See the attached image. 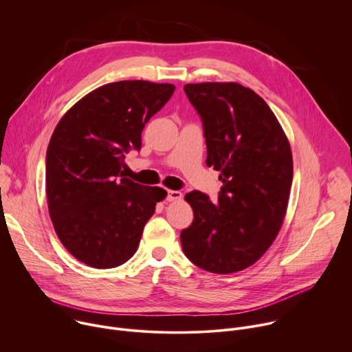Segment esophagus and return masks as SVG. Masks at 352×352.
<instances>
[{
    "mask_svg": "<svg viewBox=\"0 0 352 352\" xmlns=\"http://www.w3.org/2000/svg\"><path fill=\"white\" fill-rule=\"evenodd\" d=\"M182 193L179 190H168L167 193V200L168 202H175V200H181Z\"/></svg>",
    "mask_w": 352,
    "mask_h": 352,
    "instance_id": "34e87169",
    "label": "esophagus"
}]
</instances>
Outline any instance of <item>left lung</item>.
Instances as JSON below:
<instances>
[{"label": "left lung", "instance_id": "8db88e82", "mask_svg": "<svg viewBox=\"0 0 352 352\" xmlns=\"http://www.w3.org/2000/svg\"><path fill=\"white\" fill-rule=\"evenodd\" d=\"M185 94L202 120L206 164L220 171L219 202L192 190V224L181 231L185 256L228 274L254 265L283 224L292 184L289 143L265 100L239 83H189Z\"/></svg>", "mask_w": 352, "mask_h": 352}]
</instances>
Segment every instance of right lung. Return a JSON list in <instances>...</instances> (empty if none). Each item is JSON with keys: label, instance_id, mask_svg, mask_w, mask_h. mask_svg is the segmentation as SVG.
I'll return each mask as SVG.
<instances>
[{"label": "right lung", "instance_id": "right-lung-1", "mask_svg": "<svg viewBox=\"0 0 352 352\" xmlns=\"http://www.w3.org/2000/svg\"><path fill=\"white\" fill-rule=\"evenodd\" d=\"M174 89L146 80L109 83L79 100L56 126L45 155L48 212L60 241L82 263L111 269L129 261L167 196L126 178L122 168Z\"/></svg>", "mask_w": 352, "mask_h": 352}]
</instances>
